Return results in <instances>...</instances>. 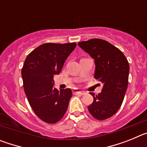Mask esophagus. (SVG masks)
I'll return each mask as SVG.
<instances>
[{"label":"esophagus","instance_id":"esophagus-1","mask_svg":"<svg viewBox=\"0 0 147 147\" xmlns=\"http://www.w3.org/2000/svg\"><path fill=\"white\" fill-rule=\"evenodd\" d=\"M73 93H74V94L78 95H84L85 93L84 91H81V90L78 89V88H74V89H73Z\"/></svg>","mask_w":147,"mask_h":147}]
</instances>
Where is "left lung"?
I'll return each instance as SVG.
<instances>
[{
    "instance_id": "1",
    "label": "left lung",
    "mask_w": 147,
    "mask_h": 147,
    "mask_svg": "<svg viewBox=\"0 0 147 147\" xmlns=\"http://www.w3.org/2000/svg\"><path fill=\"white\" fill-rule=\"evenodd\" d=\"M78 45L94 59V77L103 85L98 95L90 93L93 102L88 107L93 117L105 120L117 113L124 98L129 77V62L124 54L107 41L91 39Z\"/></svg>"
}]
</instances>
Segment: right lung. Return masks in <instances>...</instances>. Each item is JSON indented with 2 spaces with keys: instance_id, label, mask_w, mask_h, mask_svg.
I'll use <instances>...</instances> for the list:
<instances>
[{
  "instance_id": "obj_1",
  "label": "right lung",
  "mask_w": 147,
  "mask_h": 147,
  "mask_svg": "<svg viewBox=\"0 0 147 147\" xmlns=\"http://www.w3.org/2000/svg\"><path fill=\"white\" fill-rule=\"evenodd\" d=\"M76 46V42L45 43L27 56L21 71L29 105L43 121L54 124L67 111L72 96L70 88H54V75L59 74L67 57Z\"/></svg>"
}]
</instances>
